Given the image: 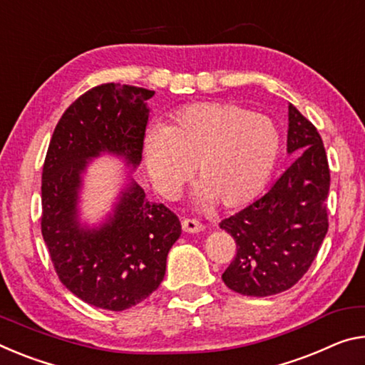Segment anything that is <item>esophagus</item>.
I'll return each instance as SVG.
<instances>
[{"instance_id": "obj_1", "label": "esophagus", "mask_w": 365, "mask_h": 365, "mask_svg": "<svg viewBox=\"0 0 365 365\" xmlns=\"http://www.w3.org/2000/svg\"><path fill=\"white\" fill-rule=\"evenodd\" d=\"M182 229L185 232L196 234V232H201V230L205 229V225L200 221H196V219H182Z\"/></svg>"}]
</instances>
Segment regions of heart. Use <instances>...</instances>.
<instances>
[{
  "mask_svg": "<svg viewBox=\"0 0 365 365\" xmlns=\"http://www.w3.org/2000/svg\"><path fill=\"white\" fill-rule=\"evenodd\" d=\"M143 153L154 187L165 198L180 192L196 165L201 203L216 200L239 207L255 200L273 175L281 135L266 115L203 102L178 110L169 128H149Z\"/></svg>",
  "mask_w": 365,
  "mask_h": 365,
  "instance_id": "heart-1",
  "label": "heart"
}]
</instances>
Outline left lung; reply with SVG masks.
<instances>
[{"mask_svg": "<svg viewBox=\"0 0 365 365\" xmlns=\"http://www.w3.org/2000/svg\"><path fill=\"white\" fill-rule=\"evenodd\" d=\"M287 153L296 159L273 187L219 224L237 245L222 281L242 296L266 297L291 289L309 271L328 232L325 146L292 103Z\"/></svg>", "mask_w": 365, "mask_h": 365, "instance_id": "8db88e82", "label": "left lung"}]
</instances>
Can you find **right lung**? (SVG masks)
<instances>
[{
    "instance_id": "1",
    "label": "right lung",
    "mask_w": 365,
    "mask_h": 365,
    "mask_svg": "<svg viewBox=\"0 0 365 365\" xmlns=\"http://www.w3.org/2000/svg\"><path fill=\"white\" fill-rule=\"evenodd\" d=\"M154 91L101 84L66 108L58 121L42 172V235L55 271L74 296L121 312L143 302L165 274L167 253L182 234L178 217L146 200L131 182L101 227L78 221L81 173L88 160L112 153L136 169L143 158Z\"/></svg>"
}]
</instances>
